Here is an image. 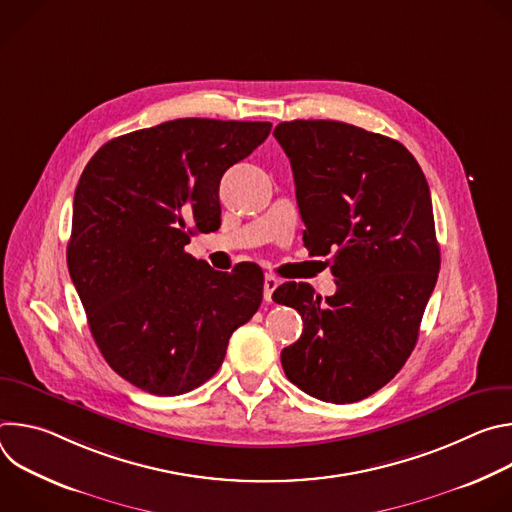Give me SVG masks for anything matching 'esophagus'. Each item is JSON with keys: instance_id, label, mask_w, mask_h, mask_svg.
<instances>
[{"instance_id": "esophagus-1", "label": "esophagus", "mask_w": 512, "mask_h": 512, "mask_svg": "<svg viewBox=\"0 0 512 512\" xmlns=\"http://www.w3.org/2000/svg\"><path fill=\"white\" fill-rule=\"evenodd\" d=\"M281 281L275 277V275H265V279H263V298H265V302H271V296H273V291L277 289V285H279Z\"/></svg>"}]
</instances>
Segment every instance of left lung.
<instances>
[{
    "label": "left lung",
    "mask_w": 512,
    "mask_h": 512,
    "mask_svg": "<svg viewBox=\"0 0 512 512\" xmlns=\"http://www.w3.org/2000/svg\"><path fill=\"white\" fill-rule=\"evenodd\" d=\"M289 158L310 253L332 255L336 294L287 281L273 300L304 320L281 350L285 377L326 403H354L385 387L415 348L440 273L427 180L399 141L326 119L273 131Z\"/></svg>",
    "instance_id": "left-lung-1"
}]
</instances>
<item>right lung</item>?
<instances>
[{
    "mask_svg": "<svg viewBox=\"0 0 512 512\" xmlns=\"http://www.w3.org/2000/svg\"><path fill=\"white\" fill-rule=\"evenodd\" d=\"M267 121L174 119L107 141L75 192L68 271L109 367L172 397L206 383L261 306L255 265L214 271L184 251L221 227L218 186Z\"/></svg>",
    "mask_w": 512,
    "mask_h": 512,
    "instance_id": "add662e5",
    "label": "right lung"
}]
</instances>
